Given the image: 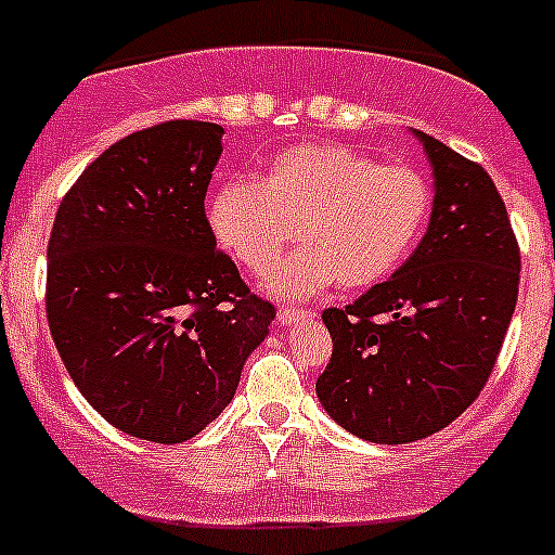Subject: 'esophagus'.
<instances>
[{"instance_id": "obj_1", "label": "esophagus", "mask_w": 555, "mask_h": 555, "mask_svg": "<svg viewBox=\"0 0 555 555\" xmlns=\"http://www.w3.org/2000/svg\"><path fill=\"white\" fill-rule=\"evenodd\" d=\"M312 318L309 309H298V307H282L279 309V323L282 325H293V323H301V320Z\"/></svg>"}]
</instances>
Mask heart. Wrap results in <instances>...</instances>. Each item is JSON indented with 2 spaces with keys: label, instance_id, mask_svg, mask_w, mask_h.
Segmentation results:
<instances>
[{
  "label": "heart",
  "instance_id": "1",
  "mask_svg": "<svg viewBox=\"0 0 555 555\" xmlns=\"http://www.w3.org/2000/svg\"><path fill=\"white\" fill-rule=\"evenodd\" d=\"M433 189L405 160L377 164L345 144H298L257 178H230L207 202L221 248L246 271L271 273L282 295H312L339 282L364 289L391 276L422 237Z\"/></svg>",
  "mask_w": 555,
  "mask_h": 555
}]
</instances>
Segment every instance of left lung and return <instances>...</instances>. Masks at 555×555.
<instances>
[{"mask_svg":"<svg viewBox=\"0 0 555 555\" xmlns=\"http://www.w3.org/2000/svg\"><path fill=\"white\" fill-rule=\"evenodd\" d=\"M435 169L427 235L405 266L345 309H325L334 350L318 397L372 443L452 424L490 380L520 284V246L481 164L416 131Z\"/></svg>","mask_w":555,"mask_h":555,"instance_id":"1","label":"left lung"}]
</instances>
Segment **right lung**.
Masks as SVG:
<instances>
[{
  "instance_id": "add662e5",
  "label": "right lung",
  "mask_w": 555,
  "mask_h": 555,
  "mask_svg": "<svg viewBox=\"0 0 555 555\" xmlns=\"http://www.w3.org/2000/svg\"><path fill=\"white\" fill-rule=\"evenodd\" d=\"M221 133L167 120L114 142L51 227V339L85 400L142 441L183 443L214 422L276 318L207 221Z\"/></svg>"
}]
</instances>
